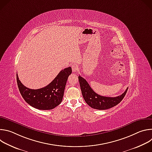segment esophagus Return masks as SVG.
I'll use <instances>...</instances> for the list:
<instances>
[{
	"instance_id": "obj_1",
	"label": "esophagus",
	"mask_w": 152,
	"mask_h": 152,
	"mask_svg": "<svg viewBox=\"0 0 152 152\" xmlns=\"http://www.w3.org/2000/svg\"><path fill=\"white\" fill-rule=\"evenodd\" d=\"M72 68V71H73V72H77V71L79 70L78 66H77V65H75H75H73Z\"/></svg>"
}]
</instances>
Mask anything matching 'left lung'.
Instances as JSON below:
<instances>
[{
	"label": "left lung",
	"mask_w": 152,
	"mask_h": 152,
	"mask_svg": "<svg viewBox=\"0 0 152 152\" xmlns=\"http://www.w3.org/2000/svg\"><path fill=\"white\" fill-rule=\"evenodd\" d=\"M78 78L82 96L85 102L90 107L96 110H105L116 106L123 100L128 89L127 88L122 94L117 97H110L102 96L96 93L92 90L87 81L84 78L82 77L80 75Z\"/></svg>",
	"instance_id": "8db88e82"
}]
</instances>
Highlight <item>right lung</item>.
Instances as JSON below:
<instances>
[{
    "label": "right lung",
    "instance_id": "obj_1",
    "mask_svg": "<svg viewBox=\"0 0 152 152\" xmlns=\"http://www.w3.org/2000/svg\"><path fill=\"white\" fill-rule=\"evenodd\" d=\"M72 72L70 67L63 69L49 85L37 90L26 87L17 73V85L21 96L29 104L39 110H50L61 103L68 77Z\"/></svg>",
    "mask_w": 152,
    "mask_h": 152
}]
</instances>
